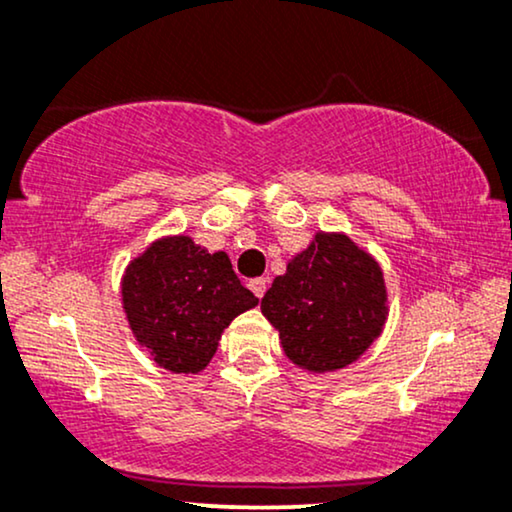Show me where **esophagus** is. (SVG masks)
I'll return each mask as SVG.
<instances>
[{
	"label": "esophagus",
	"mask_w": 512,
	"mask_h": 512,
	"mask_svg": "<svg viewBox=\"0 0 512 512\" xmlns=\"http://www.w3.org/2000/svg\"><path fill=\"white\" fill-rule=\"evenodd\" d=\"M248 288L255 293V297H264V293H267V278H252Z\"/></svg>",
	"instance_id": "obj_1"
}]
</instances>
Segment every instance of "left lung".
Instances as JSON below:
<instances>
[{"instance_id": "obj_1", "label": "left lung", "mask_w": 512, "mask_h": 512, "mask_svg": "<svg viewBox=\"0 0 512 512\" xmlns=\"http://www.w3.org/2000/svg\"><path fill=\"white\" fill-rule=\"evenodd\" d=\"M262 314L297 368L340 371L383 333L390 314L383 269L345 231H316L274 278Z\"/></svg>"}]
</instances>
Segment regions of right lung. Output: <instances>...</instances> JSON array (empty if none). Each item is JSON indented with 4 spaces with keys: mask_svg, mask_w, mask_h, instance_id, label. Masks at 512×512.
<instances>
[{
    "mask_svg": "<svg viewBox=\"0 0 512 512\" xmlns=\"http://www.w3.org/2000/svg\"><path fill=\"white\" fill-rule=\"evenodd\" d=\"M120 295L134 340L160 368L184 375L203 371L224 328L260 302L226 252H208L186 234L155 238L129 260Z\"/></svg>",
    "mask_w": 512,
    "mask_h": 512,
    "instance_id": "add662e5",
    "label": "right lung"
}]
</instances>
